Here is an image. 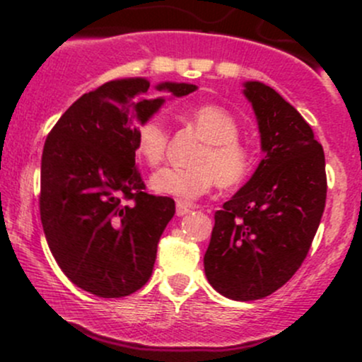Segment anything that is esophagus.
I'll return each instance as SVG.
<instances>
[{
    "instance_id": "esophagus-1",
    "label": "esophagus",
    "mask_w": 362,
    "mask_h": 362,
    "mask_svg": "<svg viewBox=\"0 0 362 362\" xmlns=\"http://www.w3.org/2000/svg\"><path fill=\"white\" fill-rule=\"evenodd\" d=\"M192 209H194V206L189 204V202L177 201V216H185L187 213H190Z\"/></svg>"
}]
</instances>
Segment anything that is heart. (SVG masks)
<instances>
[{"label":"heart","mask_w":362,"mask_h":362,"mask_svg":"<svg viewBox=\"0 0 362 362\" xmlns=\"http://www.w3.org/2000/svg\"><path fill=\"white\" fill-rule=\"evenodd\" d=\"M204 146L195 153L190 168H161L153 173L149 185L156 194L194 201L216 185L224 190L243 185L253 168L252 153L238 141V122L219 105H197L185 112ZM168 134L158 117L148 119L136 131V153L149 167L163 161Z\"/></svg>","instance_id":"obj_1"}]
</instances>
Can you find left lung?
I'll list each match as a JSON object with an SVG mask.
<instances>
[{"label":"left lung","mask_w":362,"mask_h":362,"mask_svg":"<svg viewBox=\"0 0 362 362\" xmlns=\"http://www.w3.org/2000/svg\"><path fill=\"white\" fill-rule=\"evenodd\" d=\"M264 158L250 180L216 211L204 255L209 284L235 301L269 296L306 259L325 209L322 144L310 124L271 86L245 81Z\"/></svg>","instance_id":"1"}]
</instances>
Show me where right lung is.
Wrapping results in <instances>:
<instances>
[{"instance_id":"add662e5","label":"right lung","mask_w":362,"mask_h":362,"mask_svg":"<svg viewBox=\"0 0 362 362\" xmlns=\"http://www.w3.org/2000/svg\"><path fill=\"white\" fill-rule=\"evenodd\" d=\"M146 78H124L85 93L49 132L40 167V219L61 271L100 298L129 296L146 284L175 202L144 192L136 131L165 103L144 98ZM158 91L192 93L190 83ZM131 200V203H127Z\"/></svg>"}]
</instances>
